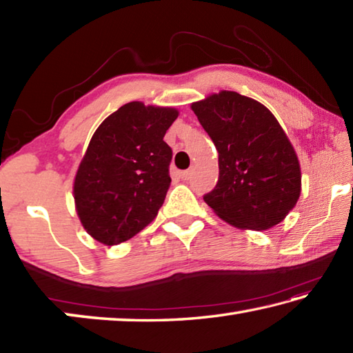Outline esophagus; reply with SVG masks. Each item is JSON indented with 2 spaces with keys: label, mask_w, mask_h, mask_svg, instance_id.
Segmentation results:
<instances>
[{
  "label": "esophagus",
  "mask_w": 353,
  "mask_h": 353,
  "mask_svg": "<svg viewBox=\"0 0 353 353\" xmlns=\"http://www.w3.org/2000/svg\"><path fill=\"white\" fill-rule=\"evenodd\" d=\"M191 174H193V171H191V170L182 171V172H181V179H183V181H188V179L191 177Z\"/></svg>",
  "instance_id": "1"
}]
</instances>
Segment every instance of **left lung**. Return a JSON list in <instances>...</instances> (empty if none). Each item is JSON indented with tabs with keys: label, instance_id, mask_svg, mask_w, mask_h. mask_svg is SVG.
<instances>
[{
	"label": "left lung",
	"instance_id": "obj_1",
	"mask_svg": "<svg viewBox=\"0 0 353 353\" xmlns=\"http://www.w3.org/2000/svg\"><path fill=\"white\" fill-rule=\"evenodd\" d=\"M218 151L219 179L204 196L212 210L238 229L268 230L297 204L302 172L297 154L268 107L221 90L191 104Z\"/></svg>",
	"mask_w": 353,
	"mask_h": 353
}]
</instances>
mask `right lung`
Segmentation results:
<instances>
[{
  "label": "right lung",
  "instance_id": "1",
  "mask_svg": "<svg viewBox=\"0 0 353 353\" xmlns=\"http://www.w3.org/2000/svg\"><path fill=\"white\" fill-rule=\"evenodd\" d=\"M174 107L132 101L94 130L77 168L73 196L87 234L113 246L152 223L170 188L171 148L163 141Z\"/></svg>",
  "mask_w": 353,
  "mask_h": 353
}]
</instances>
